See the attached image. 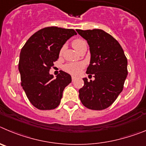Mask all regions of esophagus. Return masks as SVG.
Instances as JSON below:
<instances>
[{"label": "esophagus", "instance_id": "esophagus-1", "mask_svg": "<svg viewBox=\"0 0 146 146\" xmlns=\"http://www.w3.org/2000/svg\"><path fill=\"white\" fill-rule=\"evenodd\" d=\"M76 77L75 76H72V80H73H73L76 79Z\"/></svg>", "mask_w": 146, "mask_h": 146}]
</instances>
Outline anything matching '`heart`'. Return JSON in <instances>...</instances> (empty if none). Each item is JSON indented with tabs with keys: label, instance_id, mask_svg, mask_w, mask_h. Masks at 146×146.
Masks as SVG:
<instances>
[{
	"label": "heart",
	"instance_id": "b5f03b06",
	"mask_svg": "<svg viewBox=\"0 0 146 146\" xmlns=\"http://www.w3.org/2000/svg\"><path fill=\"white\" fill-rule=\"evenodd\" d=\"M84 43L85 42L81 39H76V40H73L72 45H73V48L76 50L81 44H84ZM62 51H63V48L61 49L60 53H62ZM83 67H84V64L81 63V62H71V63H68L65 65L64 67V69L67 72L72 73V74H78L81 70Z\"/></svg>",
	"mask_w": 146,
	"mask_h": 146
}]
</instances>
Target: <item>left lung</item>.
<instances>
[{"label": "left lung", "instance_id": "left-lung-1", "mask_svg": "<svg viewBox=\"0 0 146 146\" xmlns=\"http://www.w3.org/2000/svg\"><path fill=\"white\" fill-rule=\"evenodd\" d=\"M87 41L90 62L86 73L94 74V80L88 81L79 89L82 104L92 110H103L113 104L123 90L127 78V60L119 42L100 29L76 30Z\"/></svg>", "mask_w": 146, "mask_h": 146}]
</instances>
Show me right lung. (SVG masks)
Returning <instances> with one entry per match:
<instances>
[{"mask_svg": "<svg viewBox=\"0 0 146 146\" xmlns=\"http://www.w3.org/2000/svg\"><path fill=\"white\" fill-rule=\"evenodd\" d=\"M75 35L73 29L45 27L34 33L22 47L19 62L21 85L30 102L39 110L56 108L64 89L71 82L68 73L61 70L54 78L49 70L65 42Z\"/></svg>", "mask_w": 146, "mask_h": 146, "instance_id": "right-lung-1", "label": "right lung"}]
</instances>
